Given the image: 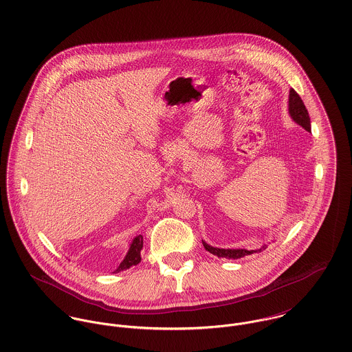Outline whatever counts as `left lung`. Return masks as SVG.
I'll return each instance as SVG.
<instances>
[{
    "mask_svg": "<svg viewBox=\"0 0 352 352\" xmlns=\"http://www.w3.org/2000/svg\"><path fill=\"white\" fill-rule=\"evenodd\" d=\"M289 112L292 115V118L302 126L305 130L310 131V118H309V113H307V109L303 104L300 95L294 91V89H290V96H289ZM203 247L206 251L218 256V257H229V258H240V257H244L247 254H252L256 251H247V250H219V248H214V247H210L208 244H206L203 241ZM267 247H263L261 250L264 251ZM260 250V251H261Z\"/></svg>",
    "mask_w": 352,
    "mask_h": 352,
    "instance_id": "obj_1",
    "label": "left lung"
}]
</instances>
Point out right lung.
<instances>
[{
    "label": "right lung",
    "mask_w": 352,
    "mask_h": 352,
    "mask_svg": "<svg viewBox=\"0 0 352 352\" xmlns=\"http://www.w3.org/2000/svg\"><path fill=\"white\" fill-rule=\"evenodd\" d=\"M142 247H144V237L142 236H138L134 239L129 253L126 254L124 260L120 263V265L118 267L116 272L119 271H123V270H129L130 267L133 265H137L140 261H141V251H142Z\"/></svg>",
    "instance_id": "right-lung-1"
}]
</instances>
